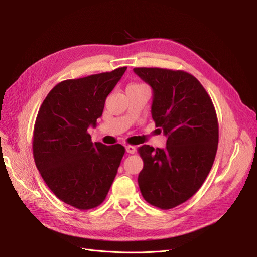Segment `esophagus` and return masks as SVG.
<instances>
[{
  "label": "esophagus",
  "mask_w": 257,
  "mask_h": 257,
  "mask_svg": "<svg viewBox=\"0 0 257 257\" xmlns=\"http://www.w3.org/2000/svg\"><path fill=\"white\" fill-rule=\"evenodd\" d=\"M125 149H126V152H127V153H130V154H134V153L136 152V148H135V146L127 145V146L125 147Z\"/></svg>",
  "instance_id": "esophagus-1"
}]
</instances>
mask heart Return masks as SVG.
<instances>
[{
  "mask_svg": "<svg viewBox=\"0 0 257 257\" xmlns=\"http://www.w3.org/2000/svg\"><path fill=\"white\" fill-rule=\"evenodd\" d=\"M128 87H144V84H142V83H131Z\"/></svg>",
  "mask_w": 257,
  "mask_h": 257,
  "instance_id": "heart-1",
  "label": "heart"
}]
</instances>
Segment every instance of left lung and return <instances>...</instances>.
Masks as SVG:
<instances>
[{
	"mask_svg": "<svg viewBox=\"0 0 257 257\" xmlns=\"http://www.w3.org/2000/svg\"><path fill=\"white\" fill-rule=\"evenodd\" d=\"M153 90L155 126L167 136L166 148H138L144 168L138 184L147 203L163 210L190 199L210 173L219 144V123L207 91L184 71L135 67Z\"/></svg>",
	"mask_w": 257,
	"mask_h": 257,
	"instance_id": "left-lung-1",
	"label": "left lung"
}]
</instances>
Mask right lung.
<instances>
[{"mask_svg":"<svg viewBox=\"0 0 257 257\" xmlns=\"http://www.w3.org/2000/svg\"><path fill=\"white\" fill-rule=\"evenodd\" d=\"M126 66L54 85L38 110L33 132L35 165L51 192L79 210L105 200L125 148L93 144L88 133Z\"/></svg>","mask_w":257,"mask_h":257,"instance_id":"right-lung-1","label":"right lung"}]
</instances>
